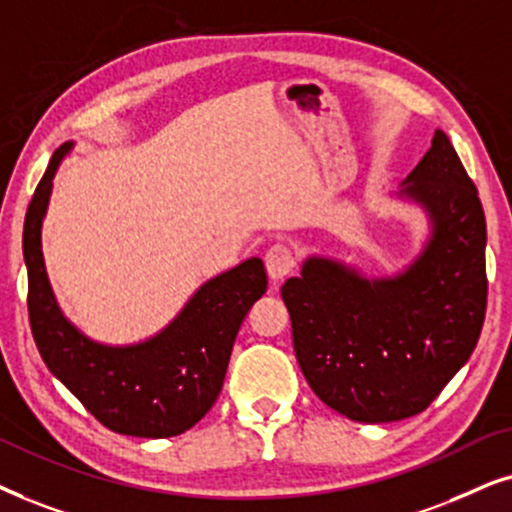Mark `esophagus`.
<instances>
[{"instance_id": "34e87169", "label": "esophagus", "mask_w": 512, "mask_h": 512, "mask_svg": "<svg viewBox=\"0 0 512 512\" xmlns=\"http://www.w3.org/2000/svg\"><path fill=\"white\" fill-rule=\"evenodd\" d=\"M264 264H267V274L271 278V283L283 281L285 276H290V271L295 269V255L288 245L276 243L271 245L267 257H264Z\"/></svg>"}]
</instances>
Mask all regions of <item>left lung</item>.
<instances>
[{
  "label": "left lung",
  "instance_id": "8db88e82",
  "mask_svg": "<svg viewBox=\"0 0 512 512\" xmlns=\"http://www.w3.org/2000/svg\"><path fill=\"white\" fill-rule=\"evenodd\" d=\"M395 196L424 210L431 229L403 271L367 278L309 255L281 288L313 393L363 424L424 412L468 363L487 309L485 210L445 133Z\"/></svg>",
  "mask_w": 512,
  "mask_h": 512
}]
</instances>
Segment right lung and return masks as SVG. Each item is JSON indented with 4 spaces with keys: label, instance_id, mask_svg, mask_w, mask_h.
<instances>
[{
    "label": "right lung",
    "instance_id": "obj_1",
    "mask_svg": "<svg viewBox=\"0 0 512 512\" xmlns=\"http://www.w3.org/2000/svg\"><path fill=\"white\" fill-rule=\"evenodd\" d=\"M72 147L74 142H65L51 156L25 215L23 257L32 337L53 377L109 431L135 438L180 435L215 405L241 323L267 292V271L260 257H250L210 278L145 342L112 346L86 337L60 309L42 252L53 177Z\"/></svg>",
    "mask_w": 512,
    "mask_h": 512
}]
</instances>
